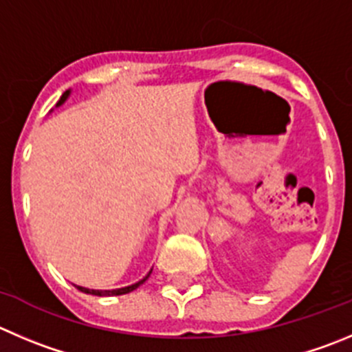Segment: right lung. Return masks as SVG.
I'll return each instance as SVG.
<instances>
[{
  "instance_id": "add662e5",
  "label": "right lung",
  "mask_w": 352,
  "mask_h": 352,
  "mask_svg": "<svg viewBox=\"0 0 352 352\" xmlns=\"http://www.w3.org/2000/svg\"><path fill=\"white\" fill-rule=\"evenodd\" d=\"M69 93H70V91L63 93V95L60 96V100H58V103H56V105H62V103L67 100V96H69ZM150 273H152V271H150ZM150 273L146 274L145 278L140 280L138 283H135V285L122 287V289H116V290H93V289H85V287H78V289L81 290V292H85V294H91V296H122V294L133 292V290H135V289H138V287L142 285L143 282H146V278H148V276H150Z\"/></svg>"
}]
</instances>
